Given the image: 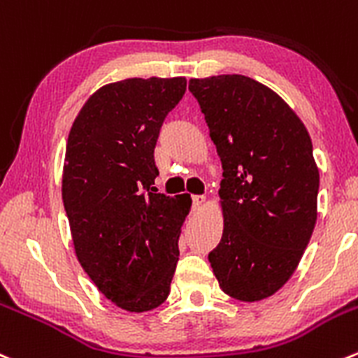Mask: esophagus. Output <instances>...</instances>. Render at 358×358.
<instances>
[{
    "instance_id": "1",
    "label": "esophagus",
    "mask_w": 358,
    "mask_h": 358,
    "mask_svg": "<svg viewBox=\"0 0 358 358\" xmlns=\"http://www.w3.org/2000/svg\"><path fill=\"white\" fill-rule=\"evenodd\" d=\"M204 201H206V197H204V196H192V204H194V208H196V210H199V208L203 206Z\"/></svg>"
}]
</instances>
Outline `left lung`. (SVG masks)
I'll return each instance as SVG.
<instances>
[{"instance_id":"left-lung-1","label":"left lung","mask_w":358,"mask_h":358,"mask_svg":"<svg viewBox=\"0 0 358 358\" xmlns=\"http://www.w3.org/2000/svg\"><path fill=\"white\" fill-rule=\"evenodd\" d=\"M222 161V239L208 260L227 296L278 292L317 224L320 185L308 129L292 108L245 75L190 78Z\"/></svg>"}]
</instances>
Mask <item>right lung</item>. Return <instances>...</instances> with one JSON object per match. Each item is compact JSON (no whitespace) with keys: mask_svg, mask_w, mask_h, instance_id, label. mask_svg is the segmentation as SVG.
Segmentation results:
<instances>
[{"mask_svg":"<svg viewBox=\"0 0 358 358\" xmlns=\"http://www.w3.org/2000/svg\"><path fill=\"white\" fill-rule=\"evenodd\" d=\"M185 76L126 78L87 99L66 143L62 203L76 259L115 306L143 313L169 296L189 194H157L154 148Z\"/></svg>","mask_w":358,"mask_h":358,"instance_id":"obj_1","label":"right lung"}]
</instances>
